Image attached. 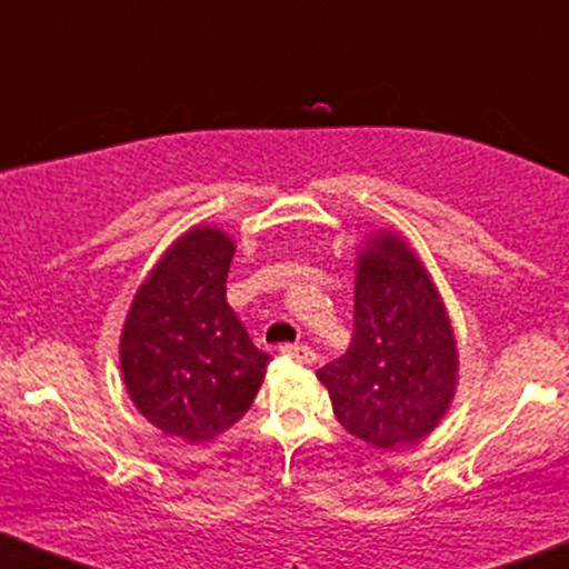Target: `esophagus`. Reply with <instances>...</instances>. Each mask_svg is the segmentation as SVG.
Returning a JSON list of instances; mask_svg holds the SVG:
<instances>
[{
  "mask_svg": "<svg viewBox=\"0 0 569 569\" xmlns=\"http://www.w3.org/2000/svg\"><path fill=\"white\" fill-rule=\"evenodd\" d=\"M280 352H283L286 358H291V361L302 363V367H310V363H316V352L307 348V345H283Z\"/></svg>",
  "mask_w": 569,
  "mask_h": 569,
  "instance_id": "obj_1",
  "label": "esophagus"
}]
</instances>
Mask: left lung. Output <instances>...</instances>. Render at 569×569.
I'll list each match as a JSON object with an SVG mask.
<instances>
[{"instance_id": "8db88e82", "label": "left lung", "mask_w": 569, "mask_h": 569, "mask_svg": "<svg viewBox=\"0 0 569 569\" xmlns=\"http://www.w3.org/2000/svg\"><path fill=\"white\" fill-rule=\"evenodd\" d=\"M352 339L318 369L345 430L377 449L417 443L457 393L460 352L447 305L420 253L380 227L356 253Z\"/></svg>"}]
</instances>
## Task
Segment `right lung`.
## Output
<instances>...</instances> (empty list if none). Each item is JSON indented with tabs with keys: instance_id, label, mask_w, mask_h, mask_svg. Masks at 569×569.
<instances>
[{
	"instance_id": "1",
	"label": "right lung",
	"mask_w": 569,
	"mask_h": 569,
	"mask_svg": "<svg viewBox=\"0 0 569 569\" xmlns=\"http://www.w3.org/2000/svg\"><path fill=\"white\" fill-rule=\"evenodd\" d=\"M232 257L230 232L189 227L141 280L120 331L130 401L187 443L230 430L251 409L270 363L227 305Z\"/></svg>"
}]
</instances>
